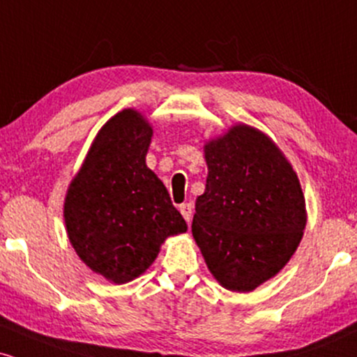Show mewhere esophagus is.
Returning <instances> with one entry per match:
<instances>
[{
	"instance_id": "1",
	"label": "esophagus",
	"mask_w": 357,
	"mask_h": 357,
	"mask_svg": "<svg viewBox=\"0 0 357 357\" xmlns=\"http://www.w3.org/2000/svg\"><path fill=\"white\" fill-rule=\"evenodd\" d=\"M179 211H181L183 218L190 223L191 221V215H192V204L191 203H183L181 206H179Z\"/></svg>"
}]
</instances>
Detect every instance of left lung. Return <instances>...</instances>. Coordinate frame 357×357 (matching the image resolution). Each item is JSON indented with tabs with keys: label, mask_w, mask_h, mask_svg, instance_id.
<instances>
[{
	"label": "left lung",
	"mask_w": 357,
	"mask_h": 357,
	"mask_svg": "<svg viewBox=\"0 0 357 357\" xmlns=\"http://www.w3.org/2000/svg\"><path fill=\"white\" fill-rule=\"evenodd\" d=\"M206 190L191 231L225 289L250 292L277 275L301 243L305 198L275 142L247 124L204 144Z\"/></svg>",
	"instance_id": "obj_1"
}]
</instances>
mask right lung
Listing matches in <instances>:
<instances>
[{"mask_svg":"<svg viewBox=\"0 0 357 357\" xmlns=\"http://www.w3.org/2000/svg\"><path fill=\"white\" fill-rule=\"evenodd\" d=\"M153 127L124 109L99 130L65 198L63 218L77 255L114 284L144 273L171 235L188 230L166 186L146 166Z\"/></svg>","mask_w":357,"mask_h":357,"instance_id":"obj_1","label":"right lung"}]
</instances>
